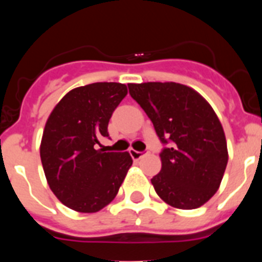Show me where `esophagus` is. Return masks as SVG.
<instances>
[{
  "label": "esophagus",
  "mask_w": 262,
  "mask_h": 262,
  "mask_svg": "<svg viewBox=\"0 0 262 262\" xmlns=\"http://www.w3.org/2000/svg\"><path fill=\"white\" fill-rule=\"evenodd\" d=\"M129 153H130V156H132V158H133V160H141V158L143 157L144 155H147L148 152H139V150L130 149V150H129Z\"/></svg>",
  "instance_id": "1"
}]
</instances>
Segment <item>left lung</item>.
Segmentation results:
<instances>
[{
    "label": "left lung",
    "instance_id": "1",
    "mask_svg": "<svg viewBox=\"0 0 262 262\" xmlns=\"http://www.w3.org/2000/svg\"><path fill=\"white\" fill-rule=\"evenodd\" d=\"M129 94L153 123L161 152L160 173L150 179L158 196L178 209L204 205L221 186L228 149L223 126L209 102L176 82L129 83Z\"/></svg>",
    "mask_w": 262,
    "mask_h": 262
}]
</instances>
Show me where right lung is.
Here are the masks:
<instances>
[{
	"label": "right lung",
	"instance_id": "1",
	"mask_svg": "<svg viewBox=\"0 0 262 262\" xmlns=\"http://www.w3.org/2000/svg\"><path fill=\"white\" fill-rule=\"evenodd\" d=\"M128 94L124 83L96 82L76 87L50 113L40 158L53 194L70 209L96 213L114 200L133 160L128 152L96 149L109 137L113 112Z\"/></svg>",
	"mask_w": 262,
	"mask_h": 262
}]
</instances>
